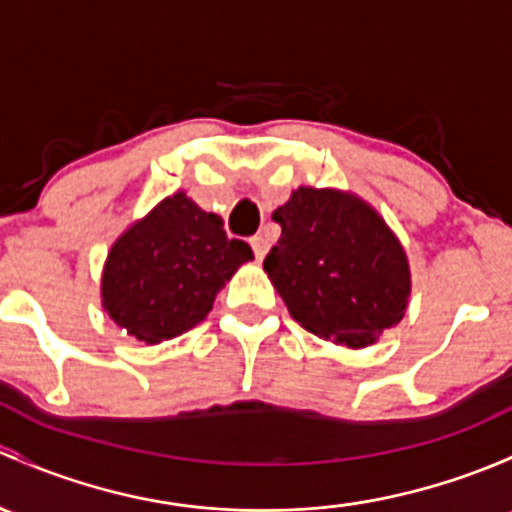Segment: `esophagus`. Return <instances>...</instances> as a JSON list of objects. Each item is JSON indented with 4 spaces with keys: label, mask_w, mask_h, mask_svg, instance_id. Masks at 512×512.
I'll list each match as a JSON object with an SVG mask.
<instances>
[{
    "label": "esophagus",
    "mask_w": 512,
    "mask_h": 512,
    "mask_svg": "<svg viewBox=\"0 0 512 512\" xmlns=\"http://www.w3.org/2000/svg\"><path fill=\"white\" fill-rule=\"evenodd\" d=\"M250 245L252 250H255L257 260H265L267 250H270V240H267L265 235H255V238H250Z\"/></svg>",
    "instance_id": "obj_1"
}]
</instances>
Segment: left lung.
Returning <instances> with one entry per match:
<instances>
[{
	"mask_svg": "<svg viewBox=\"0 0 512 512\" xmlns=\"http://www.w3.org/2000/svg\"><path fill=\"white\" fill-rule=\"evenodd\" d=\"M272 218L282 235L265 272L306 331L365 348L400 324L412 287L405 247L363 198L301 186Z\"/></svg>",
	"mask_w": 512,
	"mask_h": 512,
	"instance_id": "1",
	"label": "left lung"
}]
</instances>
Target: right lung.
Instances as JSON below:
<instances>
[{
    "label": "right lung",
    "mask_w": 512,
    "mask_h": 512,
    "mask_svg": "<svg viewBox=\"0 0 512 512\" xmlns=\"http://www.w3.org/2000/svg\"><path fill=\"white\" fill-rule=\"evenodd\" d=\"M250 260V245L228 240L220 215L179 191L112 245L102 306L129 336L154 346L206 319L215 294Z\"/></svg>",
    "instance_id": "obj_1"
}]
</instances>
